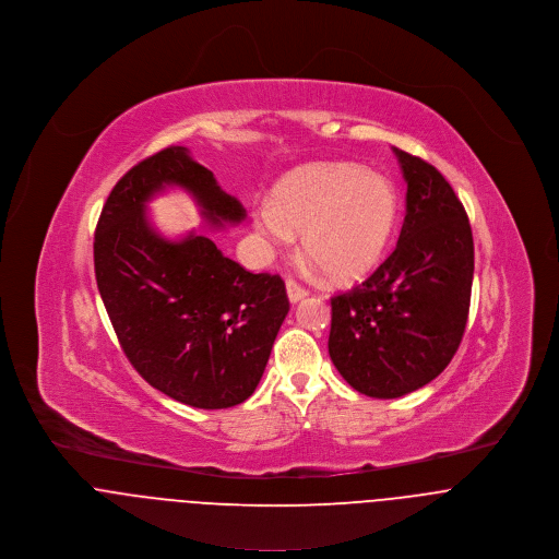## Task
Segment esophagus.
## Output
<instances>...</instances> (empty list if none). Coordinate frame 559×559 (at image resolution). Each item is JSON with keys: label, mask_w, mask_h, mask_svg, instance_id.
Returning <instances> with one entry per match:
<instances>
[{"label": "esophagus", "mask_w": 559, "mask_h": 559, "mask_svg": "<svg viewBox=\"0 0 559 559\" xmlns=\"http://www.w3.org/2000/svg\"><path fill=\"white\" fill-rule=\"evenodd\" d=\"M287 296H289V302H300L302 298H307L309 296V292L302 287V285H298L296 281H287Z\"/></svg>", "instance_id": "34e87169"}]
</instances>
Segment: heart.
Listing matches in <instances>:
<instances>
[{
  "instance_id": "1",
  "label": "heart",
  "mask_w": 559,
  "mask_h": 559,
  "mask_svg": "<svg viewBox=\"0 0 559 559\" xmlns=\"http://www.w3.org/2000/svg\"><path fill=\"white\" fill-rule=\"evenodd\" d=\"M254 230L270 248L302 233V250L329 278L365 276L384 254L397 223V192L378 173L356 164H316L283 179L272 203H261Z\"/></svg>"
}]
</instances>
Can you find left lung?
I'll return each mask as SVG.
<instances>
[{"label":"left lung","mask_w":559,"mask_h":559,"mask_svg":"<svg viewBox=\"0 0 559 559\" xmlns=\"http://www.w3.org/2000/svg\"><path fill=\"white\" fill-rule=\"evenodd\" d=\"M393 151L408 186L397 246L367 281L331 298L336 371L378 400L413 393L445 369L473 285V233L453 188L432 164Z\"/></svg>","instance_id":"obj_1"}]
</instances>
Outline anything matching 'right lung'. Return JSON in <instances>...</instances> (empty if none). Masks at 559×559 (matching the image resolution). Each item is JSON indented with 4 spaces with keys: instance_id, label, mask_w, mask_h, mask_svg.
Wrapping results in <instances>:
<instances>
[{
    "instance_id": "1",
    "label": "right lung",
    "mask_w": 559,
    "mask_h": 559,
    "mask_svg": "<svg viewBox=\"0 0 559 559\" xmlns=\"http://www.w3.org/2000/svg\"><path fill=\"white\" fill-rule=\"evenodd\" d=\"M168 186L190 192L210 226L239 224L241 203L186 146L135 164L114 186L95 230V276L118 343L135 371L194 408L248 400L289 313L278 274H252L205 235L162 237L146 203Z\"/></svg>"
}]
</instances>
